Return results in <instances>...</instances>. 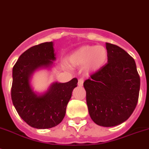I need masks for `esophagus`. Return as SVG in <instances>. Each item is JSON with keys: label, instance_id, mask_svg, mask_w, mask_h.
Instances as JSON below:
<instances>
[{"label": "esophagus", "instance_id": "34e87169", "mask_svg": "<svg viewBox=\"0 0 149 149\" xmlns=\"http://www.w3.org/2000/svg\"><path fill=\"white\" fill-rule=\"evenodd\" d=\"M83 84H84V80L82 79V78H80V79L78 80V82H77L78 86L81 87V86H83Z\"/></svg>", "mask_w": 149, "mask_h": 149}]
</instances>
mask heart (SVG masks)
Instances as JSON below:
<instances>
[{
	"instance_id": "b5f03b06",
	"label": "heart",
	"mask_w": 149,
	"mask_h": 149,
	"mask_svg": "<svg viewBox=\"0 0 149 149\" xmlns=\"http://www.w3.org/2000/svg\"><path fill=\"white\" fill-rule=\"evenodd\" d=\"M108 59V51L103 45H84L74 51L68 60L72 65L84 66L88 72H95L104 67Z\"/></svg>"
}]
</instances>
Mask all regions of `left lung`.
Listing matches in <instances>:
<instances>
[{"label": "left lung", "instance_id": "8db88e82", "mask_svg": "<svg viewBox=\"0 0 149 149\" xmlns=\"http://www.w3.org/2000/svg\"><path fill=\"white\" fill-rule=\"evenodd\" d=\"M108 61L84 82L88 112L99 126L123 123L138 103L140 77L133 58L122 48L106 43Z\"/></svg>", "mask_w": 149, "mask_h": 149}]
</instances>
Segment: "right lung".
Wrapping results in <instances>:
<instances>
[{
    "label": "right lung",
    "instance_id": "right-lung-1",
    "mask_svg": "<svg viewBox=\"0 0 149 149\" xmlns=\"http://www.w3.org/2000/svg\"><path fill=\"white\" fill-rule=\"evenodd\" d=\"M53 42L34 45L19 57L13 68L11 99L16 110L29 126L49 129L62 121L68 103L72 97L77 79L66 83L54 82L43 94H37L30 80L39 68H50L55 58Z\"/></svg>",
    "mask_w": 149,
    "mask_h": 149
}]
</instances>
